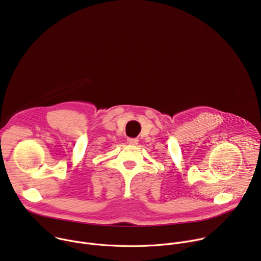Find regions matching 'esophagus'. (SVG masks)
Returning <instances> with one entry per match:
<instances>
[{"label":"esophagus","instance_id":"34e87169","mask_svg":"<svg viewBox=\"0 0 261 261\" xmlns=\"http://www.w3.org/2000/svg\"><path fill=\"white\" fill-rule=\"evenodd\" d=\"M127 142L129 144H133V145H136L138 143V138H128L127 139Z\"/></svg>","mask_w":261,"mask_h":261}]
</instances>
